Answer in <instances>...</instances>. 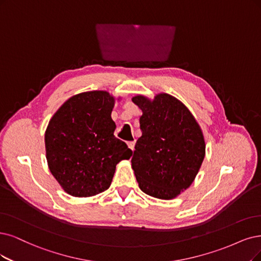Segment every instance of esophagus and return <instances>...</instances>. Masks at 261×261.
<instances>
[{"mask_svg":"<svg viewBox=\"0 0 261 261\" xmlns=\"http://www.w3.org/2000/svg\"><path fill=\"white\" fill-rule=\"evenodd\" d=\"M128 144V147L131 149V150H134V145H136V142L134 141H130L127 143Z\"/></svg>","mask_w":261,"mask_h":261,"instance_id":"1","label":"esophagus"}]
</instances>
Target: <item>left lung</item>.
Listing matches in <instances>:
<instances>
[{"mask_svg":"<svg viewBox=\"0 0 261 261\" xmlns=\"http://www.w3.org/2000/svg\"><path fill=\"white\" fill-rule=\"evenodd\" d=\"M132 101L142 110L131 159L139 187L146 195L171 200L189 188L205 157V141L187 106L175 96L158 93L152 100L138 94Z\"/></svg>","mask_w":261,"mask_h":261,"instance_id":"left-lung-1","label":"left lung"}]
</instances>
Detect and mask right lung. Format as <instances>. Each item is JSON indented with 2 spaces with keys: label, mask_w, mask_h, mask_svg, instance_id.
<instances>
[{
  "label": "right lung",
  "mask_w": 261,
  "mask_h": 261,
  "mask_svg": "<svg viewBox=\"0 0 261 261\" xmlns=\"http://www.w3.org/2000/svg\"><path fill=\"white\" fill-rule=\"evenodd\" d=\"M115 102L108 91L82 92L66 100L49 120L46 159L66 194L79 198L101 194L110 188L117 163L132 156L127 144L114 136Z\"/></svg>",
  "instance_id": "obj_1"
}]
</instances>
